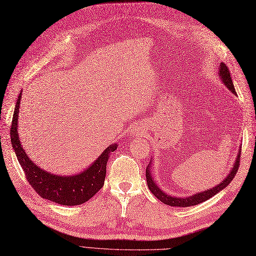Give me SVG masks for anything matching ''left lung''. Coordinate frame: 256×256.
<instances>
[{"mask_svg":"<svg viewBox=\"0 0 256 256\" xmlns=\"http://www.w3.org/2000/svg\"><path fill=\"white\" fill-rule=\"evenodd\" d=\"M219 76L221 78L223 84L226 85V86L232 92L236 94V90L234 88V84L233 81H232V76L230 74V70L228 66L221 63L220 64V68H219ZM240 160V150L237 154V158L236 161L234 162V166L230 168V172L228 173V175L224 178L223 182H221L218 186H216V187H212V189H208L202 192H198L196 193V194H193L191 196H187V198H177V196H171L170 194H166V192L162 191L158 186L154 184V178L152 176L150 173V164H148V168H146V180H147V186H148V188L150 190V192L152 194L156 196L158 200H160L162 203H164L166 205L170 206H174V207H189V206H194L198 205L202 202H205V200H209L210 198H212L216 193L220 192L221 190H223L224 188L228 186V184L233 180V178L235 177L237 171H238V168H239V161Z\"/></svg>","mask_w":256,"mask_h":256,"instance_id":"8db88e82","label":"left lung"}]
</instances>
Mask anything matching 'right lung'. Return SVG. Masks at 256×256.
<instances>
[{"label":"right lung","mask_w":256,"mask_h":256,"mask_svg":"<svg viewBox=\"0 0 256 256\" xmlns=\"http://www.w3.org/2000/svg\"><path fill=\"white\" fill-rule=\"evenodd\" d=\"M21 94L22 92L19 94L16 108H14L10 128V138L12 148L21 168L24 171L28 182L40 196L50 200L51 202L65 206H74L85 203L102 188L108 159L110 157V152L118 148V144L108 146L97 160L94 161V164H92L84 172H80L76 175L62 176L46 172L28 157L20 143L18 118Z\"/></svg>","instance_id":"obj_1"}]
</instances>
